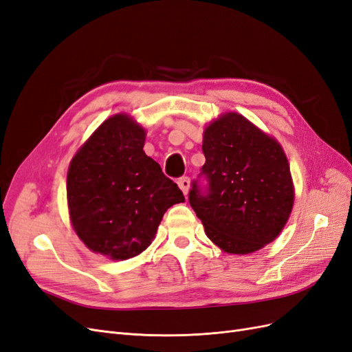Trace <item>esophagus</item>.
I'll return each instance as SVG.
<instances>
[{"mask_svg": "<svg viewBox=\"0 0 352 352\" xmlns=\"http://www.w3.org/2000/svg\"><path fill=\"white\" fill-rule=\"evenodd\" d=\"M178 186L181 188V191L184 192V195L187 196V192L190 190V178L188 177H181L178 178Z\"/></svg>", "mask_w": 352, "mask_h": 352, "instance_id": "esophagus-1", "label": "esophagus"}]
</instances>
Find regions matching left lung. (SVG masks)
I'll list each match as a JSON object with an SVG mask.
<instances>
[{
    "label": "left lung",
    "instance_id": "left-lung-1",
    "mask_svg": "<svg viewBox=\"0 0 352 352\" xmlns=\"http://www.w3.org/2000/svg\"><path fill=\"white\" fill-rule=\"evenodd\" d=\"M206 162L188 201L223 252L248 254L272 243L294 205L289 165L280 144L240 114L228 112L203 134Z\"/></svg>",
    "mask_w": 352,
    "mask_h": 352
}]
</instances>
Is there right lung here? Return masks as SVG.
Returning a JSON list of instances; mask_svg holds the SVG:
<instances>
[{
  "instance_id": "add662e5",
  "label": "right lung",
  "mask_w": 352,
  "mask_h": 352,
  "mask_svg": "<svg viewBox=\"0 0 352 352\" xmlns=\"http://www.w3.org/2000/svg\"><path fill=\"white\" fill-rule=\"evenodd\" d=\"M146 131L126 114L105 120L72 160L70 219L87 248L112 260L144 252L183 191L143 151Z\"/></svg>"
}]
</instances>
